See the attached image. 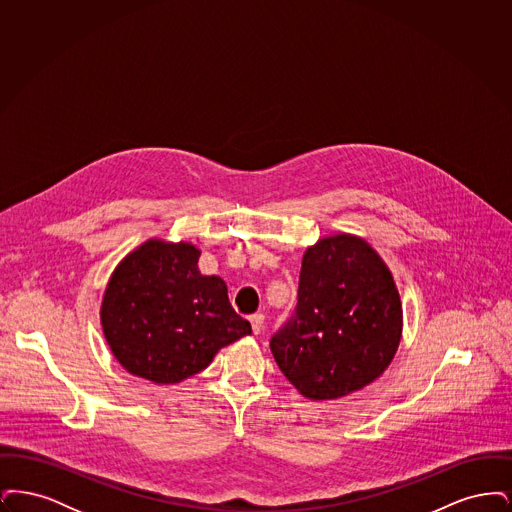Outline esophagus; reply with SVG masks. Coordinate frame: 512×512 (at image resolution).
Segmentation results:
<instances>
[{
  "label": "esophagus",
  "instance_id": "34e87169",
  "mask_svg": "<svg viewBox=\"0 0 512 512\" xmlns=\"http://www.w3.org/2000/svg\"><path fill=\"white\" fill-rule=\"evenodd\" d=\"M249 322H251V330H253V334H261V330H263V326H265V315H261V313L251 315V317H249Z\"/></svg>",
  "mask_w": 512,
  "mask_h": 512
}]
</instances>
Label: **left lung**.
I'll return each mask as SVG.
<instances>
[{
	"mask_svg": "<svg viewBox=\"0 0 512 512\" xmlns=\"http://www.w3.org/2000/svg\"><path fill=\"white\" fill-rule=\"evenodd\" d=\"M297 309L270 340L276 365L313 401L363 390L390 366L403 332V307L391 270L353 234L307 247Z\"/></svg>",
	"mask_w": 512,
	"mask_h": 512,
	"instance_id": "left-lung-1",
	"label": "left lung"
}]
</instances>
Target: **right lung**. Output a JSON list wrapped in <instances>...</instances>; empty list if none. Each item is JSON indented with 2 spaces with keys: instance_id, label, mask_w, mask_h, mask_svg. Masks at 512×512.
<instances>
[{
  "instance_id": "1",
  "label": "right lung",
  "mask_w": 512,
  "mask_h": 512,
  "mask_svg": "<svg viewBox=\"0 0 512 512\" xmlns=\"http://www.w3.org/2000/svg\"><path fill=\"white\" fill-rule=\"evenodd\" d=\"M190 242L147 240L113 270L101 299V328L124 370L178 384L211 365L219 349L251 334L219 276L197 268Z\"/></svg>"
}]
</instances>
